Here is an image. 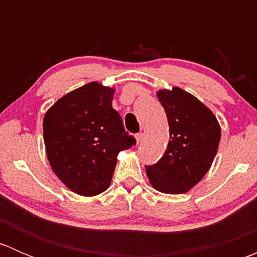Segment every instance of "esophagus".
Here are the masks:
<instances>
[{"label": "esophagus", "instance_id": "obj_1", "mask_svg": "<svg viewBox=\"0 0 257 257\" xmlns=\"http://www.w3.org/2000/svg\"><path fill=\"white\" fill-rule=\"evenodd\" d=\"M142 139H143V133H138L136 136V141H137V144H139L142 142Z\"/></svg>", "mask_w": 257, "mask_h": 257}]
</instances>
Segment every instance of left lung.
Segmentation results:
<instances>
[{
  "label": "left lung",
  "instance_id": "obj_1",
  "mask_svg": "<svg viewBox=\"0 0 257 257\" xmlns=\"http://www.w3.org/2000/svg\"><path fill=\"white\" fill-rule=\"evenodd\" d=\"M157 95L167 113L170 139L162 159L145 170L155 190L183 194L209 172L221 128L214 113L186 90L173 87L158 90Z\"/></svg>",
  "mask_w": 257,
  "mask_h": 257
}]
</instances>
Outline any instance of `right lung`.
Returning a JSON list of instances; mask_svg holds the SVG:
<instances>
[{
  "instance_id": "right-lung-1",
  "label": "right lung",
  "mask_w": 257,
  "mask_h": 257,
  "mask_svg": "<svg viewBox=\"0 0 257 257\" xmlns=\"http://www.w3.org/2000/svg\"><path fill=\"white\" fill-rule=\"evenodd\" d=\"M114 92L98 82L87 83L59 98L43 118L49 165L78 195L107 190L119 152L136 144L112 107Z\"/></svg>"
}]
</instances>
